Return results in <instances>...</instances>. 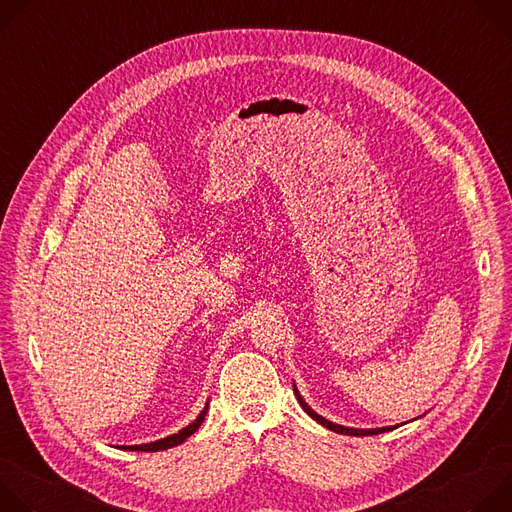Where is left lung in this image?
Returning a JSON list of instances; mask_svg holds the SVG:
<instances>
[{
    "label": "left lung",
    "mask_w": 512,
    "mask_h": 512,
    "mask_svg": "<svg viewBox=\"0 0 512 512\" xmlns=\"http://www.w3.org/2000/svg\"><path fill=\"white\" fill-rule=\"evenodd\" d=\"M296 391V389H294ZM296 397H298V401H300V405L304 407V411L312 417V419H316L318 423H322L324 427H328V429H332V431H336V433H344V435H356V437H362V435H377V433H383V431H389L391 427H381V429H352V427H342V425H336V423H332V421H328V419H324V417H320L318 413H314L306 403H304V399L298 395V391H296Z\"/></svg>",
    "instance_id": "obj_1"
}]
</instances>
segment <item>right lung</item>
Segmentation results:
<instances>
[{
  "mask_svg": "<svg viewBox=\"0 0 512 512\" xmlns=\"http://www.w3.org/2000/svg\"><path fill=\"white\" fill-rule=\"evenodd\" d=\"M206 409H208V405L202 409V413L190 423V425H186L184 429H180L178 433H174V435H170V437H164V440H158V442H154V444H143V446H127L125 450H131V452H158V450H168V448H174V446H178V444H182L184 440H188V437L200 427V423L204 421V417H206Z\"/></svg>",
  "mask_w": 512,
  "mask_h": 512,
  "instance_id": "obj_1",
  "label": "right lung"
}]
</instances>
